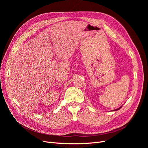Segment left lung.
Masks as SVG:
<instances>
[{
    "mask_svg": "<svg viewBox=\"0 0 148 148\" xmlns=\"http://www.w3.org/2000/svg\"><path fill=\"white\" fill-rule=\"evenodd\" d=\"M122 106H121V107H119V108H118V109H115V110H113V111H117V110H119L120 108H121V107H122Z\"/></svg>",
    "mask_w": 148,
    "mask_h": 148,
    "instance_id": "left-lung-1",
    "label": "left lung"
}]
</instances>
